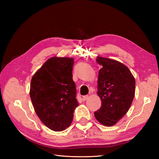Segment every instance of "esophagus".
<instances>
[{
    "instance_id": "34e87169",
    "label": "esophagus",
    "mask_w": 159,
    "mask_h": 159,
    "mask_svg": "<svg viewBox=\"0 0 159 159\" xmlns=\"http://www.w3.org/2000/svg\"><path fill=\"white\" fill-rule=\"evenodd\" d=\"M88 98H89V96H87H87H84L83 97L82 99H83V101H85L87 99H88Z\"/></svg>"
}]
</instances>
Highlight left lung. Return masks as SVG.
<instances>
[{
  "label": "left lung",
  "mask_w": 159,
  "mask_h": 159,
  "mask_svg": "<svg viewBox=\"0 0 159 159\" xmlns=\"http://www.w3.org/2000/svg\"><path fill=\"white\" fill-rule=\"evenodd\" d=\"M96 61L102 67L97 92L102 105L94 116L104 126H112L129 110L135 93V80L128 67L121 62L99 56Z\"/></svg>",
  "instance_id": "8db88e82"
}]
</instances>
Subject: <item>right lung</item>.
<instances>
[{"label": "right lung", "mask_w": 159, "mask_h": 159, "mask_svg": "<svg viewBox=\"0 0 159 159\" xmlns=\"http://www.w3.org/2000/svg\"><path fill=\"white\" fill-rule=\"evenodd\" d=\"M74 59L53 57L33 76L30 97L42 122L50 130H66L79 105L72 79Z\"/></svg>", "instance_id": "1"}]
</instances>
